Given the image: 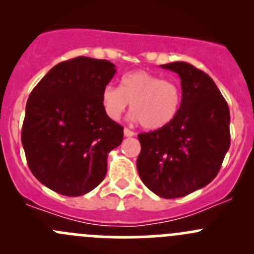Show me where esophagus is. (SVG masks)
Returning <instances> with one entry per match:
<instances>
[{
    "instance_id": "obj_1",
    "label": "esophagus",
    "mask_w": 254,
    "mask_h": 254,
    "mask_svg": "<svg viewBox=\"0 0 254 254\" xmlns=\"http://www.w3.org/2000/svg\"><path fill=\"white\" fill-rule=\"evenodd\" d=\"M134 135H135L134 131H131V130H129L127 127H125L124 129V136L125 137H131V136H134Z\"/></svg>"
}]
</instances>
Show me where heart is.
Segmentation results:
<instances>
[{"mask_svg": "<svg viewBox=\"0 0 254 254\" xmlns=\"http://www.w3.org/2000/svg\"><path fill=\"white\" fill-rule=\"evenodd\" d=\"M101 102L104 113L113 122H118L131 104L134 122H140L147 130H158L177 117L182 92L176 82L139 70L123 76L119 87H104Z\"/></svg>", "mask_w": 254, "mask_h": 254, "instance_id": "1", "label": "heart"}]
</instances>
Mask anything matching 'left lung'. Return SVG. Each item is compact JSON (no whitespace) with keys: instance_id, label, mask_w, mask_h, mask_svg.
Masks as SVG:
<instances>
[{"instance_id":"8db88e82","label":"left lung","mask_w":254,"mask_h":254,"mask_svg":"<svg viewBox=\"0 0 254 254\" xmlns=\"http://www.w3.org/2000/svg\"><path fill=\"white\" fill-rule=\"evenodd\" d=\"M178 73L182 103L162 129L139 134L136 166L146 187L161 198L186 196L219 173L230 147V111L209 75L187 63L161 65Z\"/></svg>"}]
</instances>
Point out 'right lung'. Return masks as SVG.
I'll return each instance as SVG.
<instances>
[{"instance_id":"add662e5","label":"right lung","mask_w":254,"mask_h":254,"mask_svg":"<svg viewBox=\"0 0 254 254\" xmlns=\"http://www.w3.org/2000/svg\"><path fill=\"white\" fill-rule=\"evenodd\" d=\"M115 72L109 61L78 56L54 66L30 93L22 145L32 173L51 190L83 195L106 177L108 152L124 134L101 102Z\"/></svg>"}]
</instances>
